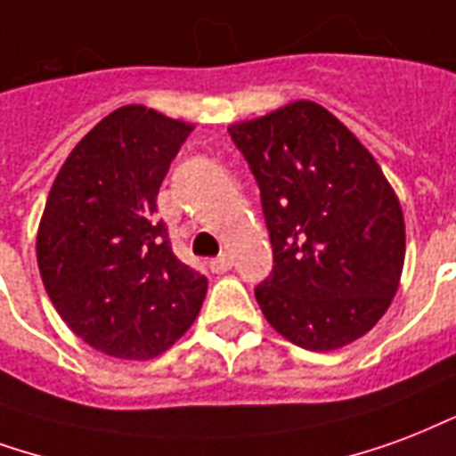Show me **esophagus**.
Segmentation results:
<instances>
[{
  "instance_id": "1",
  "label": "esophagus",
  "mask_w": 456,
  "mask_h": 456,
  "mask_svg": "<svg viewBox=\"0 0 456 456\" xmlns=\"http://www.w3.org/2000/svg\"><path fill=\"white\" fill-rule=\"evenodd\" d=\"M210 268H212V273H227L229 268H232V256L229 254L217 256L215 261H210Z\"/></svg>"
}]
</instances>
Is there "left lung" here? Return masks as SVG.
Listing matches in <instances>:
<instances>
[{
	"mask_svg": "<svg viewBox=\"0 0 456 456\" xmlns=\"http://www.w3.org/2000/svg\"><path fill=\"white\" fill-rule=\"evenodd\" d=\"M261 188L273 275L256 302L299 348L326 353L372 331L396 295L406 222L396 191L331 110L292 101L229 125Z\"/></svg>",
	"mask_w": 456,
	"mask_h": 456,
	"instance_id": "1",
	"label": "left lung"
}]
</instances>
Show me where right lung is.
I'll return each instance as SVG.
<instances>
[{
  "label": "right lung",
  "instance_id": "right-lung-1",
  "mask_svg": "<svg viewBox=\"0 0 456 456\" xmlns=\"http://www.w3.org/2000/svg\"><path fill=\"white\" fill-rule=\"evenodd\" d=\"M193 123L116 108L77 142L40 217L36 256L50 302L91 348L151 360L200 312L208 278L171 251L157 193Z\"/></svg>",
  "mask_w": 456,
  "mask_h": 456
}]
</instances>
